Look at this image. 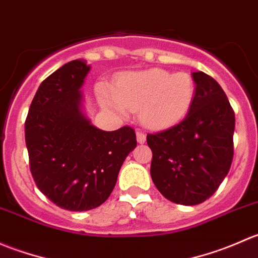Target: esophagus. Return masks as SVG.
I'll use <instances>...</instances> for the list:
<instances>
[{"mask_svg": "<svg viewBox=\"0 0 258 258\" xmlns=\"http://www.w3.org/2000/svg\"><path fill=\"white\" fill-rule=\"evenodd\" d=\"M136 137H137V142H139V144H145L146 142V135L142 131H137Z\"/></svg>", "mask_w": 258, "mask_h": 258, "instance_id": "esophagus-1", "label": "esophagus"}]
</instances>
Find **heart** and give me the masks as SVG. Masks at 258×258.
<instances>
[{"instance_id":"obj_1","label":"heart","mask_w":258,"mask_h":258,"mask_svg":"<svg viewBox=\"0 0 258 258\" xmlns=\"http://www.w3.org/2000/svg\"><path fill=\"white\" fill-rule=\"evenodd\" d=\"M195 97L194 79L186 72L162 69L127 72L116 81L114 90L102 86L101 102L119 116L139 111L140 119L151 130H163L181 122Z\"/></svg>"}]
</instances>
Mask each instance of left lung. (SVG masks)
Instances as JSON below:
<instances>
[{
  "label": "left lung",
  "mask_w": 258,
  "mask_h": 258,
  "mask_svg": "<svg viewBox=\"0 0 258 258\" xmlns=\"http://www.w3.org/2000/svg\"><path fill=\"white\" fill-rule=\"evenodd\" d=\"M195 97L188 113L165 131L147 135L151 177L171 202L184 206L210 199L230 171L235 112L221 86L194 72Z\"/></svg>",
  "instance_id": "1"
}]
</instances>
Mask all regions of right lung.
<instances>
[{
  "label": "right lung",
  "instance_id": "add662e5",
  "mask_svg": "<svg viewBox=\"0 0 258 258\" xmlns=\"http://www.w3.org/2000/svg\"><path fill=\"white\" fill-rule=\"evenodd\" d=\"M90 69L83 59H74L49 75L25 122L38 189L61 209L80 212L110 197L122 163L137 145L131 127L102 131L85 116L81 87Z\"/></svg>",
  "mask_w": 258,
  "mask_h": 258
}]
</instances>
